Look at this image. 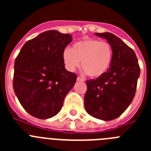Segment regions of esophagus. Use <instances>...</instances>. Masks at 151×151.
I'll return each mask as SVG.
<instances>
[{"mask_svg": "<svg viewBox=\"0 0 151 151\" xmlns=\"http://www.w3.org/2000/svg\"><path fill=\"white\" fill-rule=\"evenodd\" d=\"M77 81H81V82H83V81H84V80H83V78H81V77H77Z\"/></svg>", "mask_w": 151, "mask_h": 151, "instance_id": "esophagus-1", "label": "esophagus"}]
</instances>
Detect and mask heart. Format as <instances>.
<instances>
[{
    "instance_id": "b5f03b06",
    "label": "heart",
    "mask_w": 151,
    "mask_h": 151,
    "mask_svg": "<svg viewBox=\"0 0 151 151\" xmlns=\"http://www.w3.org/2000/svg\"><path fill=\"white\" fill-rule=\"evenodd\" d=\"M113 51L107 42L87 39L75 42L71 48L63 51L62 58L66 68L74 71L81 65L90 77H99L106 74L112 64Z\"/></svg>"
}]
</instances>
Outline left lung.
<instances>
[{"instance_id": "1", "label": "left lung", "mask_w": 151, "mask_h": 151, "mask_svg": "<svg viewBox=\"0 0 151 151\" xmlns=\"http://www.w3.org/2000/svg\"><path fill=\"white\" fill-rule=\"evenodd\" d=\"M112 46L113 57L106 74L86 81V112L96 119L110 121L127 109L135 95L140 67L136 55L121 39L110 32L95 33Z\"/></svg>"}]
</instances>
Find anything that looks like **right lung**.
<instances>
[{
  "instance_id": "1",
  "label": "right lung",
  "mask_w": 151,
  "mask_h": 151,
  "mask_svg": "<svg viewBox=\"0 0 151 151\" xmlns=\"http://www.w3.org/2000/svg\"><path fill=\"white\" fill-rule=\"evenodd\" d=\"M72 36L48 30L22 47L14 63V90L24 109L34 117L50 119L61 109L77 80L65 69L63 51Z\"/></svg>"
}]
</instances>
